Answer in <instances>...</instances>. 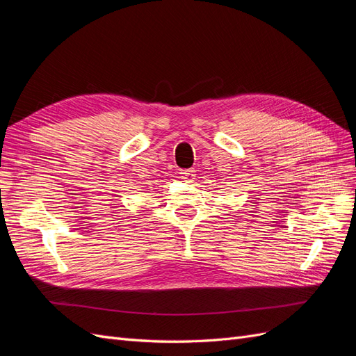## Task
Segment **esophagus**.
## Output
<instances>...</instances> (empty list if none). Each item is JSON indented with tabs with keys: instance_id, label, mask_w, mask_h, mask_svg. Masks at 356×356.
<instances>
[{
	"instance_id": "obj_1",
	"label": "esophagus",
	"mask_w": 356,
	"mask_h": 356,
	"mask_svg": "<svg viewBox=\"0 0 356 356\" xmlns=\"http://www.w3.org/2000/svg\"><path fill=\"white\" fill-rule=\"evenodd\" d=\"M179 175H181L182 179L187 181V182H191L193 178L196 177L195 169H182V170H179Z\"/></svg>"
}]
</instances>
